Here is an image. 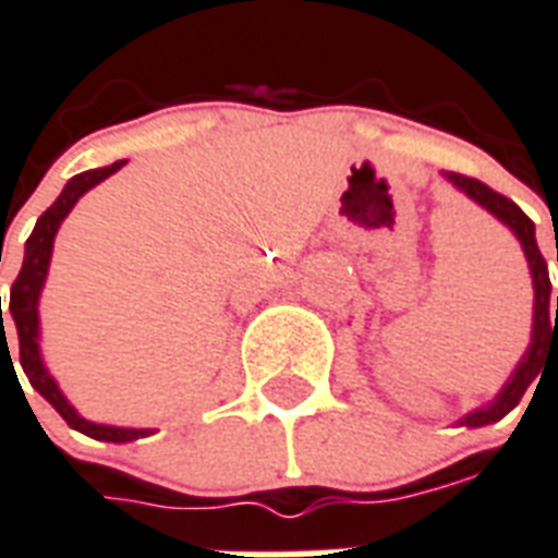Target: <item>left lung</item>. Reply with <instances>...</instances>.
I'll return each instance as SVG.
<instances>
[{
	"mask_svg": "<svg viewBox=\"0 0 558 558\" xmlns=\"http://www.w3.org/2000/svg\"><path fill=\"white\" fill-rule=\"evenodd\" d=\"M449 183H456L468 197H473L478 206H485L490 216H497L502 225H509L514 230V236L521 239L523 254L530 259L532 271V287H535V316H532V342L530 352L523 354V361L518 363V369L511 375V381L499 390V396L490 402L488 408H478L473 414H468L461 420V426L478 428L488 426V423H497L502 416L509 414L511 408L518 405L526 393L538 373H542L544 354L553 352V345L558 349V295H550V275H547V263H544L542 251H538V242H535V225L530 221V216L523 213L521 206L509 201L506 195H499L494 189H488L485 183H478L473 177L456 174V171H444ZM558 263V257H556Z\"/></svg>",
	"mask_w": 558,
	"mask_h": 558,
	"instance_id": "1",
	"label": "left lung"
}]
</instances>
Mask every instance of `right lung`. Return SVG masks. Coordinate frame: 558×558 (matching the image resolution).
Masks as SVG:
<instances>
[{"mask_svg":"<svg viewBox=\"0 0 558 558\" xmlns=\"http://www.w3.org/2000/svg\"><path fill=\"white\" fill-rule=\"evenodd\" d=\"M121 165L123 159L121 162L109 165V168H94V171H82V174H76L68 185H64V192L59 195V201L49 206L44 216L37 218L32 236L26 239V257H23V268H20V275H16L14 287H11V304H8L11 319H14L16 325V340H20V366H23L28 384H32L44 399H47L49 405L64 416V423H68L70 428H76V432L94 437V440H109V444H126V440L147 437L153 435V432H147V428L100 426V423H88V420H82V416L73 411V405L64 399V393L59 390V384L52 381V375L47 373V366H44V361H40V352H37V299H40V287H44V280H47L49 257H52V239H56V233H59V225L68 218L73 204H76L88 189H94V185L102 183L106 177L114 174ZM0 325H2L0 342H2V352H5L8 337H5V322H2V299H0ZM8 357H11V352H8ZM11 366H14V361H11Z\"/></svg>","mask_w":558,"mask_h":558,"instance_id":"add662e5","label":"right lung"}]
</instances>
